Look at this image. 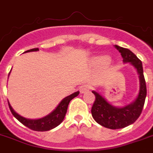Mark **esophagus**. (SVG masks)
<instances>
[{
  "mask_svg": "<svg viewBox=\"0 0 153 153\" xmlns=\"http://www.w3.org/2000/svg\"><path fill=\"white\" fill-rule=\"evenodd\" d=\"M91 89V85L90 84H83L79 87V91L81 93H84L88 92Z\"/></svg>",
  "mask_w": 153,
  "mask_h": 153,
  "instance_id": "34e87169",
  "label": "esophagus"
}]
</instances>
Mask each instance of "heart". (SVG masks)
I'll return each instance as SVG.
<instances>
[{
	"mask_svg": "<svg viewBox=\"0 0 153 153\" xmlns=\"http://www.w3.org/2000/svg\"><path fill=\"white\" fill-rule=\"evenodd\" d=\"M110 59L108 58V57H106V56H104V57H101V58H99L98 59V61L99 62H101V63H102V64H109L110 63Z\"/></svg>",
	"mask_w": 153,
	"mask_h": 153,
	"instance_id": "obj_1",
	"label": "heart"
}]
</instances>
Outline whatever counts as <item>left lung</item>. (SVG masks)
Instances as JSON below:
<instances>
[{"mask_svg":"<svg viewBox=\"0 0 153 153\" xmlns=\"http://www.w3.org/2000/svg\"><path fill=\"white\" fill-rule=\"evenodd\" d=\"M115 48L120 52L125 63L130 62L137 69L139 74L140 89L137 98L129 105L117 108L111 106L100 94L93 91L95 95V101L92 106V115L97 123L111 129L125 128L134 123L141 115L147 96V87L145 82L142 61L134 54L127 48L115 45Z\"/></svg>","mask_w":153,"mask_h":153,"instance_id":"left-lung-1","label":"left lung"}]
</instances>
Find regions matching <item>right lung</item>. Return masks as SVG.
Here are the masks:
<instances>
[{"mask_svg": "<svg viewBox=\"0 0 153 153\" xmlns=\"http://www.w3.org/2000/svg\"><path fill=\"white\" fill-rule=\"evenodd\" d=\"M37 51H38V48H33V49H31V50L26 51L25 52ZM79 93V92H76V93L70 95V96L65 97L52 112L49 114L48 115H47V116L43 117V118L38 119V120H29V119L22 117L21 115H18L13 110L11 106L10 105V103L8 102V104L10 110V111L13 114V115L20 123L25 125L26 127H28V128H29L32 130H34V131H48L50 129L56 128V126H58L61 122L63 121L64 118L65 116V114H66L69 103H70V101L73 98L78 96Z\"/></svg>", "mask_w": 153, "mask_h": 153, "instance_id": "add662e5", "label": "right lung"}]
</instances>
